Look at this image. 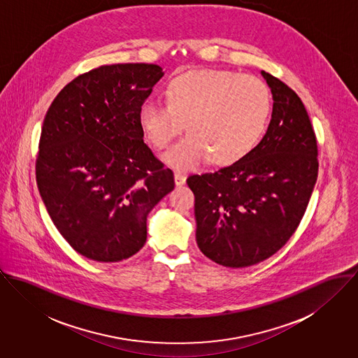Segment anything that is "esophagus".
<instances>
[{"label": "esophagus", "mask_w": 358, "mask_h": 358, "mask_svg": "<svg viewBox=\"0 0 358 358\" xmlns=\"http://www.w3.org/2000/svg\"><path fill=\"white\" fill-rule=\"evenodd\" d=\"M185 181H187V176L185 174H182V173H180V171H176L174 173V182H176V185H184L185 184Z\"/></svg>", "instance_id": "obj_1"}]
</instances>
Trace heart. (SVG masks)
<instances>
[{
  "label": "heart",
  "mask_w": 358,
  "mask_h": 358,
  "mask_svg": "<svg viewBox=\"0 0 358 358\" xmlns=\"http://www.w3.org/2000/svg\"><path fill=\"white\" fill-rule=\"evenodd\" d=\"M167 103L147 100L140 108V126L157 147L166 148L184 126L189 133L163 159L189 170L207 159L229 164L247 155L264 136L272 113L268 86L235 71H189L166 87Z\"/></svg>",
  "instance_id": "b5f03b06"
}]
</instances>
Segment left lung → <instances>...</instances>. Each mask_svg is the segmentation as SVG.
Here are the masks:
<instances>
[{"label":"left lung","instance_id":"obj_1","mask_svg":"<svg viewBox=\"0 0 358 358\" xmlns=\"http://www.w3.org/2000/svg\"><path fill=\"white\" fill-rule=\"evenodd\" d=\"M261 74L273 96L264 138L234 164L187 180L199 248L228 268L278 252L296 231L317 180V140L302 100L282 80Z\"/></svg>","mask_w":358,"mask_h":358}]
</instances>
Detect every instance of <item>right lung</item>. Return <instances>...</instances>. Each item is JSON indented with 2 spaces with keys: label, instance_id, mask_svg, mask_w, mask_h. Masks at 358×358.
I'll list each match as a JSON object with an SVG mask.
<instances>
[{
  "label": "right lung",
  "instance_id": "1",
  "mask_svg": "<svg viewBox=\"0 0 358 358\" xmlns=\"http://www.w3.org/2000/svg\"><path fill=\"white\" fill-rule=\"evenodd\" d=\"M157 64L100 66L67 83L42 124L36 177L62 236L80 255L120 262L147 241V215L174 176L144 143L140 108Z\"/></svg>",
  "mask_w": 358,
  "mask_h": 358
}]
</instances>
